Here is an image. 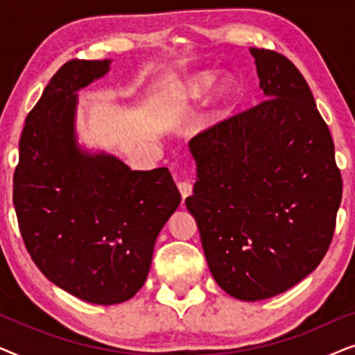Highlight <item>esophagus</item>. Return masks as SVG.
<instances>
[{
	"label": "esophagus",
	"instance_id": "obj_1",
	"mask_svg": "<svg viewBox=\"0 0 355 355\" xmlns=\"http://www.w3.org/2000/svg\"><path fill=\"white\" fill-rule=\"evenodd\" d=\"M178 187H179V192H181L182 198H186V197L191 196L192 191H193V184H192L191 181H182V182H179Z\"/></svg>",
	"mask_w": 355,
	"mask_h": 355
}]
</instances>
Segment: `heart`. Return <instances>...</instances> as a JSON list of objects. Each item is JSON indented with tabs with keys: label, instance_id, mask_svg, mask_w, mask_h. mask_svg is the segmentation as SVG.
Wrapping results in <instances>:
<instances>
[{
	"label": "heart",
	"instance_id": "1",
	"mask_svg": "<svg viewBox=\"0 0 355 355\" xmlns=\"http://www.w3.org/2000/svg\"><path fill=\"white\" fill-rule=\"evenodd\" d=\"M213 80H215V76L211 72H200V74H196L191 77L184 85V95L187 98L192 100H200L207 95L208 89H210ZM237 100V85L236 82L231 79H223L220 85L216 87L215 96H213V101H215L216 113L225 114L226 111L231 110V106L236 103Z\"/></svg>",
	"mask_w": 355,
	"mask_h": 355
}]
</instances>
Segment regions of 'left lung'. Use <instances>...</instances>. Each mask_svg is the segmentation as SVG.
Returning a JSON list of instances; mask_svg holds the SVG:
<instances>
[{"label":"left lung","instance_id":"8db88e82","mask_svg":"<svg viewBox=\"0 0 355 355\" xmlns=\"http://www.w3.org/2000/svg\"><path fill=\"white\" fill-rule=\"evenodd\" d=\"M265 98L197 134L196 218L213 278L241 300L284 293L331 244L343 179L329 129L297 67L250 48Z\"/></svg>","mask_w":355,"mask_h":355}]
</instances>
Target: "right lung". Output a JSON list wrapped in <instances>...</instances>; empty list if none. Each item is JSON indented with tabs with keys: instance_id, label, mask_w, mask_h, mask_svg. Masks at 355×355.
I'll return each instance as SVG.
<instances>
[{
	"instance_id": "right-lung-1",
	"label": "right lung",
	"mask_w": 355,
	"mask_h": 355,
	"mask_svg": "<svg viewBox=\"0 0 355 355\" xmlns=\"http://www.w3.org/2000/svg\"><path fill=\"white\" fill-rule=\"evenodd\" d=\"M108 71V60H72L58 69L27 114L12 187L19 230L38 270L100 305L124 302L142 288L155 241L181 203L168 168L132 171L77 145L76 92Z\"/></svg>"
}]
</instances>
